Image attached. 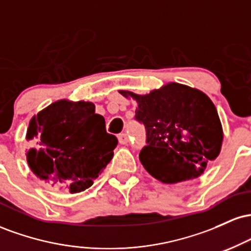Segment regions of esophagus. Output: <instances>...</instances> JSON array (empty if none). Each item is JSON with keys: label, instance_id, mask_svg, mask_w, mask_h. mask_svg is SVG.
I'll list each match as a JSON object with an SVG mask.
<instances>
[{"label": "esophagus", "instance_id": "34e87169", "mask_svg": "<svg viewBox=\"0 0 251 251\" xmlns=\"http://www.w3.org/2000/svg\"><path fill=\"white\" fill-rule=\"evenodd\" d=\"M118 139H119V143L123 144V145H125V144L128 143V135L126 133H122L118 135Z\"/></svg>", "mask_w": 251, "mask_h": 251}]
</instances>
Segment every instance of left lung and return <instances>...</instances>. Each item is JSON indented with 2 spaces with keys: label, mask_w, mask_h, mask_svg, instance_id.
Masks as SVG:
<instances>
[{
  "label": "left lung",
  "mask_w": 251,
  "mask_h": 251,
  "mask_svg": "<svg viewBox=\"0 0 251 251\" xmlns=\"http://www.w3.org/2000/svg\"><path fill=\"white\" fill-rule=\"evenodd\" d=\"M120 94L137 101L135 120L146 129L139 159L155 179H194L218 157L223 129L214 102L203 92L171 82L145 96Z\"/></svg>",
  "instance_id": "left-lung-1"
}]
</instances>
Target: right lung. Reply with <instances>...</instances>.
<instances>
[{
    "mask_svg": "<svg viewBox=\"0 0 251 251\" xmlns=\"http://www.w3.org/2000/svg\"><path fill=\"white\" fill-rule=\"evenodd\" d=\"M27 139L36 148L27 162L40 179L61 190L85 191L113 157L116 135L106 132L102 116L88 101L59 100L30 120Z\"/></svg>",
    "mask_w": 251,
    "mask_h": 251,
    "instance_id": "right-lung-1",
    "label": "right lung"
}]
</instances>
